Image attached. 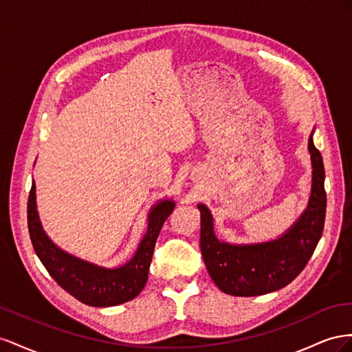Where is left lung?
<instances>
[{"label":"left lung","mask_w":352,"mask_h":352,"mask_svg":"<svg viewBox=\"0 0 352 352\" xmlns=\"http://www.w3.org/2000/svg\"><path fill=\"white\" fill-rule=\"evenodd\" d=\"M313 128L308 138L311 193L295 223L277 239L258 243H230L217 237L214 217L206 205L200 210V250L208 273L219 290L233 296H259L287 286L302 271L323 233L326 217L324 166L316 148Z\"/></svg>","instance_id":"1"}]
</instances>
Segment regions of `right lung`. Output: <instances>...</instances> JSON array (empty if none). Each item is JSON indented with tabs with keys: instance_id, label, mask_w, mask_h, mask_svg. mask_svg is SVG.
Masks as SVG:
<instances>
[{
	"instance_id": "right-lung-1",
	"label": "right lung",
	"mask_w": 352,
	"mask_h": 352,
	"mask_svg": "<svg viewBox=\"0 0 352 352\" xmlns=\"http://www.w3.org/2000/svg\"><path fill=\"white\" fill-rule=\"evenodd\" d=\"M32 182L28 200V228L35 254L57 285L89 307H116L134 299L147 283L157 236L175 208L173 199H160L147 215V228L131 259L119 267H103L66 252L48 237L36 209Z\"/></svg>"
}]
</instances>
